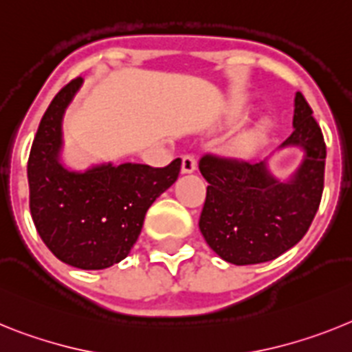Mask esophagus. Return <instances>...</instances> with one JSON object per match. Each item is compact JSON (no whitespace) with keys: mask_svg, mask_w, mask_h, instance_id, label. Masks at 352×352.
Returning <instances> with one entry per match:
<instances>
[{"mask_svg":"<svg viewBox=\"0 0 352 352\" xmlns=\"http://www.w3.org/2000/svg\"><path fill=\"white\" fill-rule=\"evenodd\" d=\"M197 170V157L193 154H186L182 157V173H191Z\"/></svg>","mask_w":352,"mask_h":352,"instance_id":"esophagus-1","label":"esophagus"}]
</instances>
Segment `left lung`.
Returning a JSON list of instances; mask_svg holds the SVG:
<instances>
[{
    "label": "left lung",
    "instance_id": "obj_1",
    "mask_svg": "<svg viewBox=\"0 0 352 352\" xmlns=\"http://www.w3.org/2000/svg\"><path fill=\"white\" fill-rule=\"evenodd\" d=\"M301 91L294 99V131L282 143L299 146L303 161L289 180H278L267 161L246 163L206 154L200 159L209 182L200 227L223 261L235 265L273 261L303 239L319 209L324 188L326 143Z\"/></svg>",
    "mask_w": 352,
    "mask_h": 352
}]
</instances>
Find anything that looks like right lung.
Returning <instances> with one entry per match:
<instances>
[{"instance_id": "obj_1", "label": "right lung", "mask_w": 352, "mask_h": 352, "mask_svg": "<svg viewBox=\"0 0 352 352\" xmlns=\"http://www.w3.org/2000/svg\"><path fill=\"white\" fill-rule=\"evenodd\" d=\"M83 85L72 79L42 117L28 159L30 210L56 258L78 269H106L129 255L155 198L173 184L180 159L164 168L97 164L74 172L60 163L62 120Z\"/></svg>"}]
</instances>
